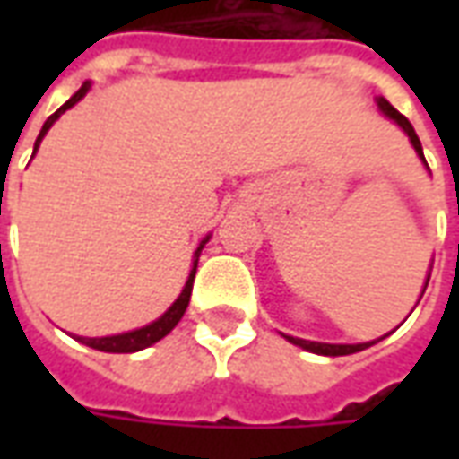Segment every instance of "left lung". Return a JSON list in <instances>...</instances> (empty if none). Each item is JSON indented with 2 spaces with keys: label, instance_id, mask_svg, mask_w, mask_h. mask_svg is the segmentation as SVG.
I'll list each match as a JSON object with an SVG mask.
<instances>
[{
  "label": "left lung",
  "instance_id": "obj_1",
  "mask_svg": "<svg viewBox=\"0 0 459 459\" xmlns=\"http://www.w3.org/2000/svg\"><path fill=\"white\" fill-rule=\"evenodd\" d=\"M378 108H381V113L385 115V117H391V120H395L401 127H403V132L411 137V142H413L415 152L420 154V160L425 161L423 157V147H420V140H418V134H415L413 125L408 122V117L405 115H401L398 110H395L394 105L388 103L385 98H378ZM430 280V278H428ZM428 285V282H425ZM285 339H290L292 344L302 346V349H307V351H312V354H325V356H346V354H356V351H361V349H366V346L376 344V342H366V344H319V342H307V339H298V337H288L285 334ZM384 339V337H381Z\"/></svg>",
  "mask_w": 459,
  "mask_h": 459
}]
</instances>
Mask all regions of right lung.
Returning a JSON list of instances; mask_svg holds the SVG:
<instances>
[{
	"instance_id": "obj_1",
	"label": "right lung",
	"mask_w": 459,
	"mask_h": 459,
	"mask_svg": "<svg viewBox=\"0 0 459 459\" xmlns=\"http://www.w3.org/2000/svg\"><path fill=\"white\" fill-rule=\"evenodd\" d=\"M88 88H91V83H83L81 88H78V93L68 100V103H64L58 110H56L48 120L44 122V127H41V132H39V137H36V144H34V152L36 147H39V142L44 140V134L48 132V127L54 125L61 115L68 110V108H74L81 98H83L85 93H88ZM209 240V238H206ZM204 240V243H206ZM204 243H201L199 248H196V253H194V268H191V275L189 280H186V285H184V290H181L179 299L171 305L164 315H161L157 322H152V325H147V327L142 329H134V332H127V334H117V337H100V339H88V337H75L78 342H83L85 346H91V349H98V351H113V354H132V351H140V349H147V346H152L154 342H160V339H164L167 334H169L171 329L179 325V319L184 317V312H186V307H189V298H191V288H194V275H196V263H199V255H201V248H204Z\"/></svg>"
}]
</instances>
